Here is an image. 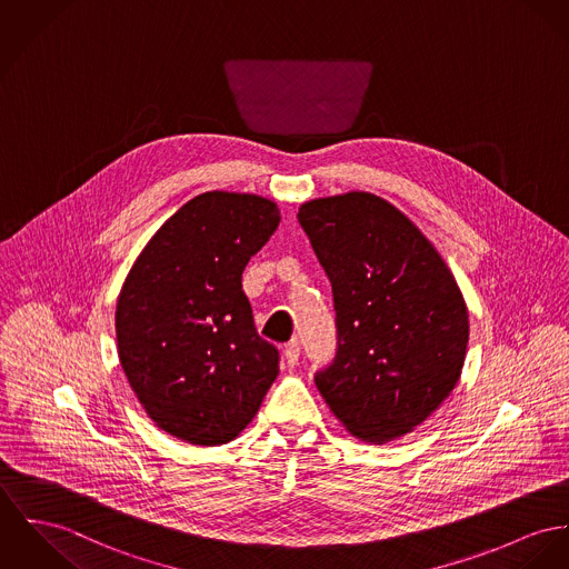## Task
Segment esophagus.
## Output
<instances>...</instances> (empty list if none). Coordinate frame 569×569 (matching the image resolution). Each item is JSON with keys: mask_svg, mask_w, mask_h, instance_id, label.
<instances>
[{"mask_svg": "<svg viewBox=\"0 0 569 569\" xmlns=\"http://www.w3.org/2000/svg\"><path fill=\"white\" fill-rule=\"evenodd\" d=\"M299 342L297 340H290L286 347H283V359H286V363L290 366V368H295L297 366V361H299Z\"/></svg>", "mask_w": 569, "mask_h": 569, "instance_id": "1", "label": "esophagus"}]
</instances>
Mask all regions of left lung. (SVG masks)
I'll return each instance as SVG.
<instances>
[{"label": "left lung", "mask_w": 569, "mask_h": 569, "mask_svg": "<svg viewBox=\"0 0 569 569\" xmlns=\"http://www.w3.org/2000/svg\"><path fill=\"white\" fill-rule=\"evenodd\" d=\"M299 220L338 316V355L316 388L352 438H402L461 377L470 338L461 288L433 242L372 192L311 199Z\"/></svg>", "instance_id": "1"}]
</instances>
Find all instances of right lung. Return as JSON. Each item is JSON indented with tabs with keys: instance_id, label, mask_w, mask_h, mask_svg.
<instances>
[{
	"instance_id": "1",
	"label": "right lung",
	"mask_w": 569,
	"mask_h": 569,
	"mask_svg": "<svg viewBox=\"0 0 569 569\" xmlns=\"http://www.w3.org/2000/svg\"><path fill=\"white\" fill-rule=\"evenodd\" d=\"M274 201L212 190L183 203L131 263L117 299L121 368L158 429L194 446L238 438L279 372L242 270L279 224Z\"/></svg>"
}]
</instances>
